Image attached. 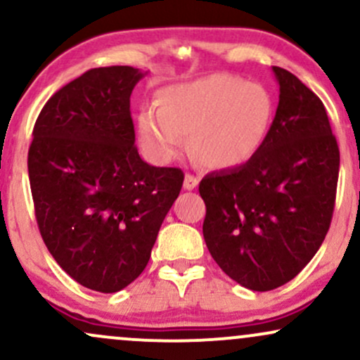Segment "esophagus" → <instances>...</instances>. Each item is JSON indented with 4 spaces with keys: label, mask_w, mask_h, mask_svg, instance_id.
Returning <instances> with one entry per match:
<instances>
[{
    "label": "esophagus",
    "mask_w": 360,
    "mask_h": 360,
    "mask_svg": "<svg viewBox=\"0 0 360 360\" xmlns=\"http://www.w3.org/2000/svg\"><path fill=\"white\" fill-rule=\"evenodd\" d=\"M200 184V179L198 177H194L193 174H186L184 176V189L186 191H193V189H196V186Z\"/></svg>",
    "instance_id": "1"
}]
</instances>
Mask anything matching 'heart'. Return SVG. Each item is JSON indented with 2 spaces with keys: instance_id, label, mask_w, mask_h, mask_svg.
Listing matches in <instances>:
<instances>
[{
  "instance_id": "obj_1",
  "label": "heart",
  "mask_w": 360,
  "mask_h": 360,
  "mask_svg": "<svg viewBox=\"0 0 360 360\" xmlns=\"http://www.w3.org/2000/svg\"><path fill=\"white\" fill-rule=\"evenodd\" d=\"M157 103L159 110L139 115V139L148 154L169 162L183 154L186 137H191L193 154L220 171L250 162L274 117L269 91L230 74L167 86Z\"/></svg>"
}]
</instances>
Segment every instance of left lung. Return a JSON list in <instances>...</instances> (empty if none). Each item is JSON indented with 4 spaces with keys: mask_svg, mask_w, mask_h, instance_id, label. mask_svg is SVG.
<instances>
[{
    "mask_svg": "<svg viewBox=\"0 0 360 360\" xmlns=\"http://www.w3.org/2000/svg\"><path fill=\"white\" fill-rule=\"evenodd\" d=\"M272 72L279 105L262 148L250 162L200 183L206 247L226 276L252 291L286 284L320 249L340 166L320 98L286 69Z\"/></svg>",
    "mask_w": 360,
    "mask_h": 360,
    "instance_id": "1",
    "label": "left lung"
}]
</instances>
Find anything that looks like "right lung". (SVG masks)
Listing matches in <instances>:
<instances>
[{"instance_id":"right-lung-1","label":"right lung","mask_w":360,"mask_h":360,"mask_svg":"<svg viewBox=\"0 0 360 360\" xmlns=\"http://www.w3.org/2000/svg\"><path fill=\"white\" fill-rule=\"evenodd\" d=\"M130 65L91 69L45 103L28 150L40 233L74 281L100 292L146 269L183 188L176 167L140 159L130 96L146 76Z\"/></svg>"}]
</instances>
